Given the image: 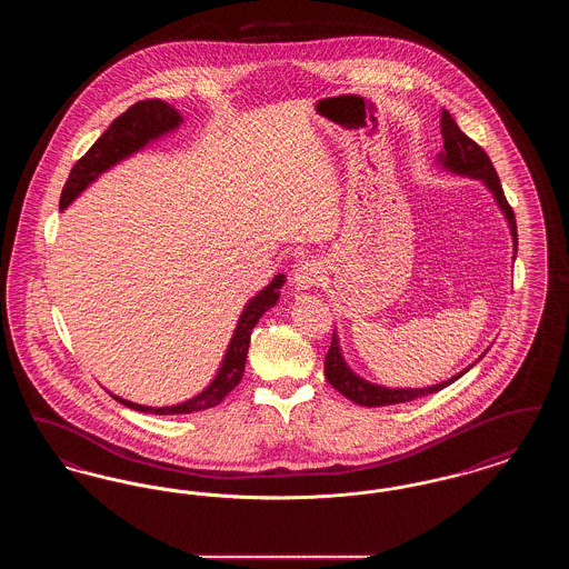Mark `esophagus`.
Wrapping results in <instances>:
<instances>
[{
  "label": "esophagus",
  "mask_w": 569,
  "mask_h": 569,
  "mask_svg": "<svg viewBox=\"0 0 569 569\" xmlns=\"http://www.w3.org/2000/svg\"><path fill=\"white\" fill-rule=\"evenodd\" d=\"M325 262L318 258H311V260H302L300 264H297L295 274H292V283L297 286V290H309V288L320 286L325 281Z\"/></svg>",
  "instance_id": "obj_1"
}]
</instances>
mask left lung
<instances>
[{
	"label": "left lung",
	"mask_w": 569,
	"mask_h": 569,
	"mask_svg": "<svg viewBox=\"0 0 569 569\" xmlns=\"http://www.w3.org/2000/svg\"><path fill=\"white\" fill-rule=\"evenodd\" d=\"M439 126H441V136H443V151H439L437 163L441 168L455 172V174L478 179V181H482L487 186L488 191L495 196L501 213L508 219V226H510V232H512V243H515L516 260V249H518V239L516 237L518 234H516L515 211H512V207L508 204V200L503 196V188L499 183L497 170L492 168L490 158H488L485 149L478 142H473L469 136L460 130L457 121L452 119V114L448 110L441 112ZM473 365H469L467 369H462L457 376H452V378L446 379L441 383L429 386V388H386V386L371 383V381H367V379H362L353 373L352 369L348 367L343 353H341L337 332H332V341H330V348H328V353H326L325 373L328 383L332 388H337L343 397H348L353 403L365 407H381L407 403V401H413V399H420V397L439 392L446 386H450L452 381H457L460 376H465Z\"/></svg>",
	"instance_id": "1"
}]
</instances>
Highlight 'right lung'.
I'll use <instances>...</instances> for the list:
<instances>
[{"mask_svg":"<svg viewBox=\"0 0 569 569\" xmlns=\"http://www.w3.org/2000/svg\"><path fill=\"white\" fill-rule=\"evenodd\" d=\"M183 123V117L179 110L170 107L162 100H142L136 102L123 114H119L109 126V130L100 136L93 147L82 156L74 168L70 170V177L61 190L59 198V209H68L74 198L81 196V191L87 190L102 172L110 170L114 163L130 158L144 149L149 142L162 138L168 132H174ZM286 283V277L279 272L272 277L271 283L260 290L256 297L251 298L244 305L243 313L237 322L234 335L228 343L226 356L221 360V367L217 371L213 381L196 397H191L183 403L168 407L138 406L132 401H126L121 397L110 395L114 401L121 406L130 407L136 411L144 413H158V416H179V413H191V411H202L209 407H216L226 399L228 392H232L239 381L243 378L244 362H247V350L251 341V330L258 325V320L277 305L279 300V288Z\"/></svg>","mask_w":569,"mask_h":569,"instance_id":"obj_1","label":"right lung"}]
</instances>
